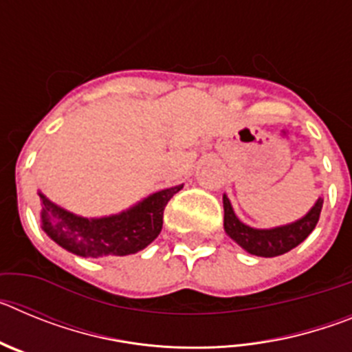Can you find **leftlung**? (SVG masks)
I'll return each mask as SVG.
<instances>
[{"label": "left lung", "mask_w": 352, "mask_h": 352, "mask_svg": "<svg viewBox=\"0 0 352 352\" xmlns=\"http://www.w3.org/2000/svg\"><path fill=\"white\" fill-rule=\"evenodd\" d=\"M322 210V197L314 203V206L296 222L276 226L272 229H256L236 217L231 201L223 194V229L226 234L236 241L248 254L257 257H276L305 241L307 236L316 229L319 214Z\"/></svg>", "instance_id": "left-lung-1"}]
</instances>
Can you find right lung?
Returning <instances> with one entry per match:
<instances>
[{
  "label": "right lung",
  "mask_w": 352,
  "mask_h": 352,
  "mask_svg": "<svg viewBox=\"0 0 352 352\" xmlns=\"http://www.w3.org/2000/svg\"><path fill=\"white\" fill-rule=\"evenodd\" d=\"M183 185L148 195L125 211L88 219L52 203L38 190L40 223L43 232L65 250L80 257H123L155 241L164 223V208Z\"/></svg>",
  "instance_id": "1"
}]
</instances>
